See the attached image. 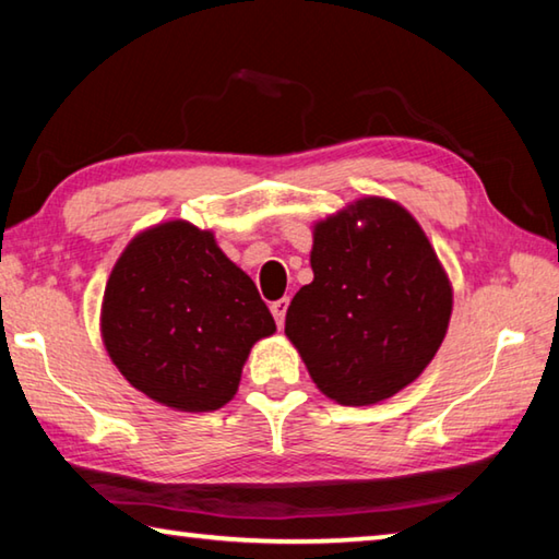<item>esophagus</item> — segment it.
Wrapping results in <instances>:
<instances>
[{
	"label": "esophagus",
	"mask_w": 559,
	"mask_h": 559,
	"mask_svg": "<svg viewBox=\"0 0 559 559\" xmlns=\"http://www.w3.org/2000/svg\"><path fill=\"white\" fill-rule=\"evenodd\" d=\"M286 310H288V298H281L276 302H271V313L276 318V325L281 328L283 320H286Z\"/></svg>",
	"instance_id": "obj_1"
}]
</instances>
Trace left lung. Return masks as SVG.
<instances>
[{"instance_id": "1", "label": "left lung", "mask_w": 559, "mask_h": 559, "mask_svg": "<svg viewBox=\"0 0 559 559\" xmlns=\"http://www.w3.org/2000/svg\"><path fill=\"white\" fill-rule=\"evenodd\" d=\"M310 269L286 337L328 400L380 404L427 370L447 337L453 288L400 202L359 197L316 222Z\"/></svg>"}]
</instances>
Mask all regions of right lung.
Instances as JSON below:
<instances>
[{
	"mask_svg": "<svg viewBox=\"0 0 559 559\" xmlns=\"http://www.w3.org/2000/svg\"><path fill=\"white\" fill-rule=\"evenodd\" d=\"M276 333L253 281L214 231L185 219L132 236L100 302V337L120 374L175 412L234 400L251 347Z\"/></svg>",
	"mask_w": 559,
	"mask_h": 559,
	"instance_id": "1",
	"label": "right lung"
}]
</instances>
